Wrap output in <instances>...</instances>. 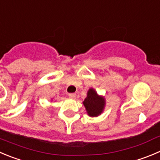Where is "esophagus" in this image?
<instances>
[{
  "label": "esophagus",
  "instance_id": "esophagus-1",
  "mask_svg": "<svg viewBox=\"0 0 160 160\" xmlns=\"http://www.w3.org/2000/svg\"><path fill=\"white\" fill-rule=\"evenodd\" d=\"M68 97H69V98L71 99H74L76 97V95L74 93H68Z\"/></svg>",
  "mask_w": 160,
  "mask_h": 160
}]
</instances>
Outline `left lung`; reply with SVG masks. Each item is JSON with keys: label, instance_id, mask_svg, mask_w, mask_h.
Instances as JSON below:
<instances>
[{"label": "left lung", "instance_id": "1", "mask_svg": "<svg viewBox=\"0 0 160 160\" xmlns=\"http://www.w3.org/2000/svg\"><path fill=\"white\" fill-rule=\"evenodd\" d=\"M82 103L89 116L97 117L104 112L106 100L104 97L100 96L93 88H90Z\"/></svg>", "mask_w": 160, "mask_h": 160}]
</instances>
